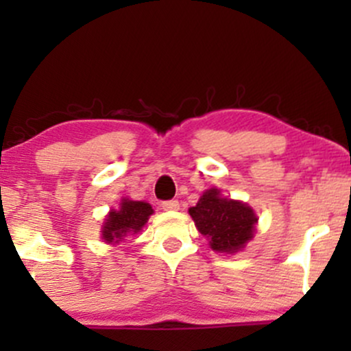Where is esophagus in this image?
<instances>
[{"mask_svg":"<svg viewBox=\"0 0 351 351\" xmlns=\"http://www.w3.org/2000/svg\"><path fill=\"white\" fill-rule=\"evenodd\" d=\"M162 208L165 211H176L180 208V203L176 199H170V201H163Z\"/></svg>","mask_w":351,"mask_h":351,"instance_id":"esophagus-1","label":"esophagus"}]
</instances>
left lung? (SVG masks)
I'll use <instances>...</instances> for the list:
<instances>
[{"label":"left lung","mask_w":351,"mask_h":351,"mask_svg":"<svg viewBox=\"0 0 351 351\" xmlns=\"http://www.w3.org/2000/svg\"><path fill=\"white\" fill-rule=\"evenodd\" d=\"M195 226L209 239L213 251L237 252L254 237L257 216L243 201L221 196L217 188L206 189L196 206L189 208Z\"/></svg>","instance_id":"obj_1"}]
</instances>
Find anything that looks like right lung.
Wrapping results in <instances>:
<instances>
[{
	"instance_id": "add662e5",
	"label": "right lung",
	"mask_w": 351,
	"mask_h": 351,
	"mask_svg": "<svg viewBox=\"0 0 351 351\" xmlns=\"http://www.w3.org/2000/svg\"><path fill=\"white\" fill-rule=\"evenodd\" d=\"M152 215L153 209L145 201L123 198L119 209H112L107 215L102 226V239L108 244H117L128 234H136Z\"/></svg>"
}]
</instances>
